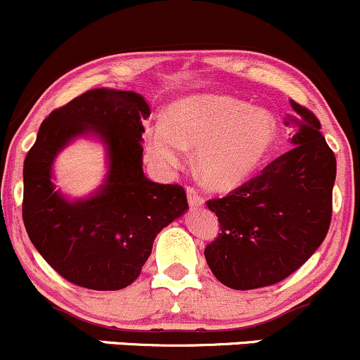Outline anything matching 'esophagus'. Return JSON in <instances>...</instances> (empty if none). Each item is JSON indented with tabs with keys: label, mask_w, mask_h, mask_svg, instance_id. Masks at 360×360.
Returning <instances> with one entry per match:
<instances>
[{
	"label": "esophagus",
	"mask_w": 360,
	"mask_h": 360,
	"mask_svg": "<svg viewBox=\"0 0 360 360\" xmlns=\"http://www.w3.org/2000/svg\"><path fill=\"white\" fill-rule=\"evenodd\" d=\"M187 201L191 207H201L202 205H205V199H202L201 195L194 191V188H187Z\"/></svg>",
	"instance_id": "obj_1"
}]
</instances>
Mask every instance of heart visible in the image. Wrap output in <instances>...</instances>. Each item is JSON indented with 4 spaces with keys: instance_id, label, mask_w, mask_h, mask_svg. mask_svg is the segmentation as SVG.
<instances>
[{
    "instance_id": "1",
    "label": "heart",
    "mask_w": 360,
    "mask_h": 360,
    "mask_svg": "<svg viewBox=\"0 0 360 360\" xmlns=\"http://www.w3.org/2000/svg\"><path fill=\"white\" fill-rule=\"evenodd\" d=\"M269 109L220 94L188 95L146 129V147L161 168H179L198 149L195 173L213 191H232L260 168L277 139Z\"/></svg>"
}]
</instances>
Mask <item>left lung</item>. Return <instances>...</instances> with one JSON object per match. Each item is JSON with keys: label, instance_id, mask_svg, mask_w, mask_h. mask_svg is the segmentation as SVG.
Wrapping results in <instances>:
<instances>
[{"label": "left lung", "instance_id": "1", "mask_svg": "<svg viewBox=\"0 0 360 360\" xmlns=\"http://www.w3.org/2000/svg\"><path fill=\"white\" fill-rule=\"evenodd\" d=\"M291 150L274 159L227 198L207 201L221 232L207 244L211 272L232 290L286 279L322 244L331 224L336 158L309 109L292 102Z\"/></svg>", "mask_w": 360, "mask_h": 360}]
</instances>
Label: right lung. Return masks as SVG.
Returning <instances> with one entry per match:
<instances>
[{
	"mask_svg": "<svg viewBox=\"0 0 360 360\" xmlns=\"http://www.w3.org/2000/svg\"><path fill=\"white\" fill-rule=\"evenodd\" d=\"M150 116L135 91L97 88L53 110L24 161L25 231L39 255L69 283L97 291L129 286L150 257L155 236L188 210L180 185L143 175L142 121ZM106 149L97 191L70 200L53 180L56 155L74 139Z\"/></svg>",
	"mask_w": 360,
	"mask_h": 360,
	"instance_id": "1",
	"label": "right lung"
}]
</instances>
